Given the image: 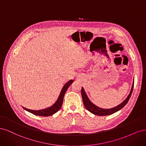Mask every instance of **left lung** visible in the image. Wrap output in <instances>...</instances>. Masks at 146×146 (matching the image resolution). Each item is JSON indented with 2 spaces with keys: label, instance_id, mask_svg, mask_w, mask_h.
<instances>
[{
  "label": "left lung",
  "instance_id": "left-lung-1",
  "mask_svg": "<svg viewBox=\"0 0 146 146\" xmlns=\"http://www.w3.org/2000/svg\"><path fill=\"white\" fill-rule=\"evenodd\" d=\"M133 86H134V83H133V85H132V87H131V91L130 92L129 96L123 102L121 103V104H120L119 106H117L114 108H112V109H101V108L97 107L95 105H94L93 103L89 100V99L88 98L85 91H84V88L82 87L81 95H82L84 105L87 110L92 113H93L94 115H98V116H107V115H111L118 110H121V109H123V108L127 104V103L128 102L129 99L131 95V93H132Z\"/></svg>",
  "mask_w": 146,
  "mask_h": 146
}]
</instances>
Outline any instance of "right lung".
Segmentation results:
<instances>
[{
  "label": "right lung",
  "instance_id": "1",
  "mask_svg": "<svg viewBox=\"0 0 146 146\" xmlns=\"http://www.w3.org/2000/svg\"><path fill=\"white\" fill-rule=\"evenodd\" d=\"M73 80H70L68 82L65 84L64 86L63 87L62 90H61L60 95L59 96V98L58 99V100L56 101V102L54 103V104L49 108H47V109H45L44 110H32L26 109L25 107H23V109L26 110L27 111H29L31 113L34 114L35 115L37 116H51L53 114H54L55 113L57 112L58 110L62 107V103H63V100H64V96L65 92H66L68 88L70 87V86L73 83Z\"/></svg>",
  "mask_w": 146,
  "mask_h": 146
}]
</instances>
